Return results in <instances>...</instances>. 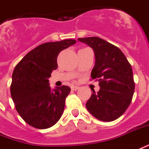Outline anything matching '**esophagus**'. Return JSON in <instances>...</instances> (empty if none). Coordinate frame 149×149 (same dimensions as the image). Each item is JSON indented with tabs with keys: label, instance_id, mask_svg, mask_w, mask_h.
Wrapping results in <instances>:
<instances>
[{
	"label": "esophagus",
	"instance_id": "esophagus-1",
	"mask_svg": "<svg viewBox=\"0 0 149 149\" xmlns=\"http://www.w3.org/2000/svg\"><path fill=\"white\" fill-rule=\"evenodd\" d=\"M79 88H80V87H79L78 85H72L71 86V89H72V90H77Z\"/></svg>",
	"mask_w": 149,
	"mask_h": 149
}]
</instances>
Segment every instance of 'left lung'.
Masks as SVG:
<instances>
[{
  "label": "left lung",
  "instance_id": "obj_1",
  "mask_svg": "<svg viewBox=\"0 0 149 149\" xmlns=\"http://www.w3.org/2000/svg\"><path fill=\"white\" fill-rule=\"evenodd\" d=\"M91 47L95 54L92 79L99 81L100 90L92 95L87 110L101 121L111 122L119 118L132 102L135 90L132 65L116 46L98 37L78 38Z\"/></svg>",
  "mask_w": 149,
  "mask_h": 149
}]
</instances>
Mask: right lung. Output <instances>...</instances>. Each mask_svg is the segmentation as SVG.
Segmentation results:
<instances>
[{
    "label": "right lung",
    "mask_w": 149,
    "mask_h": 149,
    "mask_svg": "<svg viewBox=\"0 0 149 149\" xmlns=\"http://www.w3.org/2000/svg\"><path fill=\"white\" fill-rule=\"evenodd\" d=\"M75 43L74 39L42 43L28 52L16 65L10 93L17 113L29 125L48 128L61 117L71 89L62 85L52 89L48 78L58 67L59 53Z\"/></svg>",
    "instance_id": "1"
}]
</instances>
